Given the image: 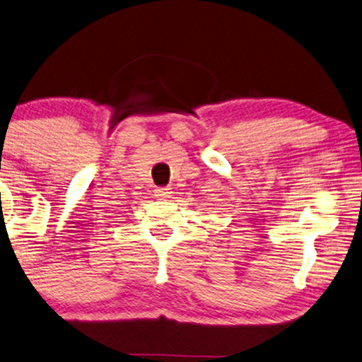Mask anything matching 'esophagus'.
Wrapping results in <instances>:
<instances>
[{"mask_svg": "<svg viewBox=\"0 0 362 362\" xmlns=\"http://www.w3.org/2000/svg\"><path fill=\"white\" fill-rule=\"evenodd\" d=\"M170 189H167V187H158V189H156V197L158 200H167L170 199Z\"/></svg>", "mask_w": 362, "mask_h": 362, "instance_id": "obj_1", "label": "esophagus"}]
</instances>
